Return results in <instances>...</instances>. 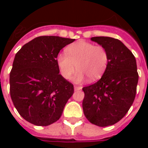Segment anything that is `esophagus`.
I'll list each match as a JSON object with an SVG mask.
<instances>
[{"label":"esophagus","mask_w":148,"mask_h":148,"mask_svg":"<svg viewBox=\"0 0 148 148\" xmlns=\"http://www.w3.org/2000/svg\"><path fill=\"white\" fill-rule=\"evenodd\" d=\"M82 89V87L81 86H74V90L76 91V90H79Z\"/></svg>","instance_id":"esophagus-1"}]
</instances>
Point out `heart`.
I'll list each match as a JSON object with an SVG mask.
<instances>
[{
	"label": "heart",
	"mask_w": 148,
	"mask_h": 148,
	"mask_svg": "<svg viewBox=\"0 0 148 148\" xmlns=\"http://www.w3.org/2000/svg\"><path fill=\"white\" fill-rule=\"evenodd\" d=\"M109 62L108 52L101 46L79 40L66 48V54H59L57 65L60 74L65 79H70L76 69L74 77L75 82H82L89 77L96 81L105 73Z\"/></svg>",
	"instance_id": "heart-1"
}]
</instances>
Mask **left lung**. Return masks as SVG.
<instances>
[{
    "mask_svg": "<svg viewBox=\"0 0 148 148\" xmlns=\"http://www.w3.org/2000/svg\"><path fill=\"white\" fill-rule=\"evenodd\" d=\"M90 39L106 48L109 62L99 81L82 88V108L90 123L106 127L121 121L133 103L139 79L136 61L119 39L106 36Z\"/></svg>",
    "mask_w": 148,
    "mask_h": 148,
    "instance_id": "8db88e82",
    "label": "left lung"
}]
</instances>
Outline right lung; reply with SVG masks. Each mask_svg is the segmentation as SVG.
Segmentation results:
<instances>
[{"label":"right lung","mask_w":148,"mask_h":148,"mask_svg":"<svg viewBox=\"0 0 148 148\" xmlns=\"http://www.w3.org/2000/svg\"><path fill=\"white\" fill-rule=\"evenodd\" d=\"M74 39L39 36L16 54L10 72V95L24 120L47 126L62 116L74 93V86L59 74L57 57Z\"/></svg>","instance_id":"1"}]
</instances>
